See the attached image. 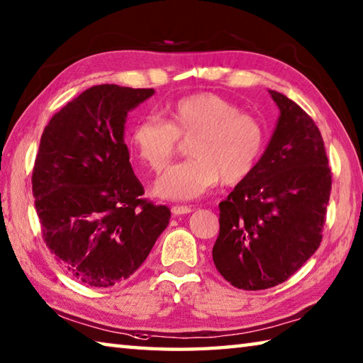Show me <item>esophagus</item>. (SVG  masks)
Returning <instances> with one entry per match:
<instances>
[{"mask_svg":"<svg viewBox=\"0 0 363 363\" xmlns=\"http://www.w3.org/2000/svg\"><path fill=\"white\" fill-rule=\"evenodd\" d=\"M170 211H172V213H174L175 216H179V215L191 213V211H193V208L188 207V205H174V207L170 208Z\"/></svg>","mask_w":363,"mask_h":363,"instance_id":"34e87169","label":"esophagus"}]
</instances>
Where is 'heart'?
Returning a JSON list of instances; mask_svg holds the SVG:
<instances>
[{
  "label": "heart",
  "instance_id": "heart-1",
  "mask_svg": "<svg viewBox=\"0 0 363 363\" xmlns=\"http://www.w3.org/2000/svg\"><path fill=\"white\" fill-rule=\"evenodd\" d=\"M167 121L147 117L133 126L131 147L155 172L189 140L193 156L167 167L155 182V194L169 201L196 199L218 182L237 184L252 174L264 153L261 121L216 93H194L167 107Z\"/></svg>",
  "mask_w": 363,
  "mask_h": 363
}]
</instances>
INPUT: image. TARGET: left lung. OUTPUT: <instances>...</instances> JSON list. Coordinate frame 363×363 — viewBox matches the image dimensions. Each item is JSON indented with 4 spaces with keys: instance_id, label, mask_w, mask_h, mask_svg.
Here are the masks:
<instances>
[{
    "instance_id": "left-lung-1",
    "label": "left lung",
    "mask_w": 363,
    "mask_h": 363,
    "mask_svg": "<svg viewBox=\"0 0 363 363\" xmlns=\"http://www.w3.org/2000/svg\"><path fill=\"white\" fill-rule=\"evenodd\" d=\"M279 108L252 174L220 203L213 262L225 281L269 289L292 277L323 240L332 189L323 135L302 107L269 90Z\"/></svg>"
}]
</instances>
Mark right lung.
Listing matches in <instances>:
<instances>
[{"mask_svg":"<svg viewBox=\"0 0 363 363\" xmlns=\"http://www.w3.org/2000/svg\"><path fill=\"white\" fill-rule=\"evenodd\" d=\"M153 88L94 85L55 113L33 169L44 242L72 278L93 288L125 281L167 228L170 210L140 199L125 143L128 112Z\"/></svg>","mask_w":363,"mask_h":363,"instance_id":"right-lung-1","label":"right lung"}]
</instances>
